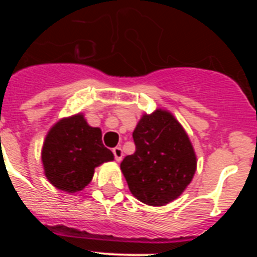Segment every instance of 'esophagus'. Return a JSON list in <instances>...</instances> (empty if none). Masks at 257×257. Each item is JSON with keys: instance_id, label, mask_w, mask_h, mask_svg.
Segmentation results:
<instances>
[{"instance_id": "34e87169", "label": "esophagus", "mask_w": 257, "mask_h": 257, "mask_svg": "<svg viewBox=\"0 0 257 257\" xmlns=\"http://www.w3.org/2000/svg\"><path fill=\"white\" fill-rule=\"evenodd\" d=\"M113 154H114V158L117 162H119V161H122V157H123V152H122V149L119 148V147H115V148H113Z\"/></svg>"}]
</instances>
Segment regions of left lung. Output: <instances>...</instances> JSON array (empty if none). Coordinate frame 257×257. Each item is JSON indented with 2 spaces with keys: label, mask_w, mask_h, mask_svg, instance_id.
Segmentation results:
<instances>
[{
  "label": "left lung",
  "mask_w": 257,
  "mask_h": 257,
  "mask_svg": "<svg viewBox=\"0 0 257 257\" xmlns=\"http://www.w3.org/2000/svg\"><path fill=\"white\" fill-rule=\"evenodd\" d=\"M133 138L135 153L121 162L130 192L149 206L167 205L178 198L197 167L192 143L181 124L160 109L143 115Z\"/></svg>",
  "instance_id": "8db88e82"
}]
</instances>
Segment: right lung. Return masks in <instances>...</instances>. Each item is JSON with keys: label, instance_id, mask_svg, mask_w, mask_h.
Here are the masks:
<instances>
[{"label": "right lung", "instance_id": "right-lung-1", "mask_svg": "<svg viewBox=\"0 0 257 257\" xmlns=\"http://www.w3.org/2000/svg\"><path fill=\"white\" fill-rule=\"evenodd\" d=\"M113 161L101 142V130L88 126L82 114L64 118L52 127L42 148L45 175L60 190L74 193L91 181L99 165Z\"/></svg>", "mask_w": 257, "mask_h": 257}]
</instances>
